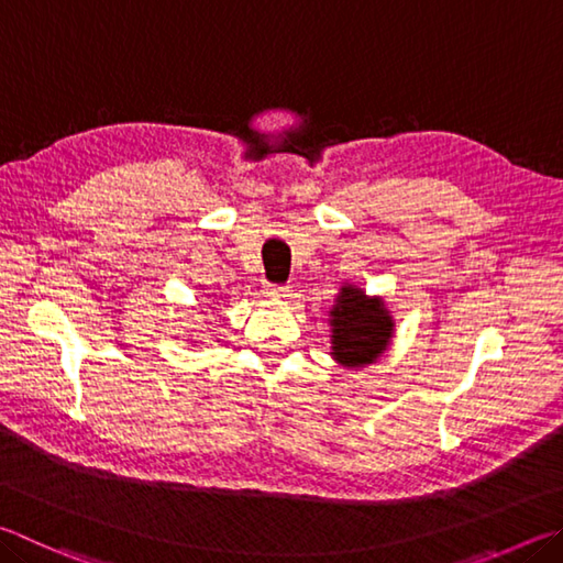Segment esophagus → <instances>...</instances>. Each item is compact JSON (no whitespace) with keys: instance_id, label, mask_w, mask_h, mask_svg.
<instances>
[{"instance_id":"1","label":"esophagus","mask_w":563,"mask_h":563,"mask_svg":"<svg viewBox=\"0 0 563 563\" xmlns=\"http://www.w3.org/2000/svg\"><path fill=\"white\" fill-rule=\"evenodd\" d=\"M288 288H285V285H278V283H268L263 288V295L265 298H273V300H280V298H288Z\"/></svg>"}]
</instances>
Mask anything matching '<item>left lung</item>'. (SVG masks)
<instances>
[{
	"instance_id": "8db88e82",
	"label": "left lung",
	"mask_w": 563,
	"mask_h": 563,
	"mask_svg": "<svg viewBox=\"0 0 563 563\" xmlns=\"http://www.w3.org/2000/svg\"><path fill=\"white\" fill-rule=\"evenodd\" d=\"M332 327L334 360L346 366H364L386 350L394 322L382 300H369L356 288H342L332 310Z\"/></svg>"
}]
</instances>
